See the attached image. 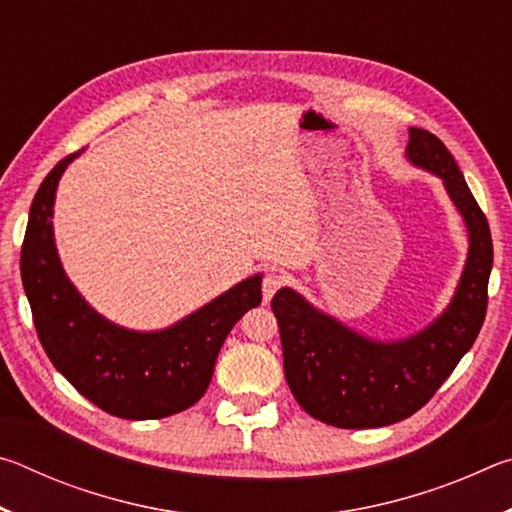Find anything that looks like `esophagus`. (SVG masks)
I'll use <instances>...</instances> for the list:
<instances>
[{"mask_svg":"<svg viewBox=\"0 0 512 512\" xmlns=\"http://www.w3.org/2000/svg\"><path fill=\"white\" fill-rule=\"evenodd\" d=\"M282 284H284V275H282V273H268V275L264 277V284H262L264 300H266V302L271 300V298L275 296V291L280 289Z\"/></svg>","mask_w":512,"mask_h":512,"instance_id":"esophagus-1","label":"esophagus"}]
</instances>
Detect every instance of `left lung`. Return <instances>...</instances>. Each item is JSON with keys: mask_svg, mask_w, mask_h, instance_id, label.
Segmentation results:
<instances>
[{"mask_svg": "<svg viewBox=\"0 0 512 512\" xmlns=\"http://www.w3.org/2000/svg\"><path fill=\"white\" fill-rule=\"evenodd\" d=\"M406 160L443 180L467 228V259L443 314L411 336L381 341L325 314L291 287L271 302L291 393L311 418L332 427H386L422 409L472 348L485 318L492 271L488 219L436 135L409 128Z\"/></svg>", "mask_w": 512, "mask_h": 512, "instance_id": "obj_1", "label": "left lung"}]
</instances>
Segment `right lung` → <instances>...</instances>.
Returning <instances> with one entry per match:
<instances>
[{"label": "right lung", "instance_id": "obj_1", "mask_svg": "<svg viewBox=\"0 0 512 512\" xmlns=\"http://www.w3.org/2000/svg\"><path fill=\"white\" fill-rule=\"evenodd\" d=\"M83 151L60 160L31 203L20 271L38 339L83 397L126 420L167 418L201 400L216 357L248 309L262 302V273L164 329H128L101 316L69 280L54 237L56 189Z\"/></svg>", "mask_w": 512, "mask_h": 512}]
</instances>
